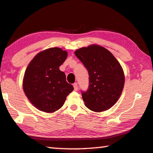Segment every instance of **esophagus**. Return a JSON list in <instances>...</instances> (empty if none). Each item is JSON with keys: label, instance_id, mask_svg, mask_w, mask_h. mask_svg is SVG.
I'll return each instance as SVG.
<instances>
[{"label": "esophagus", "instance_id": "34e87169", "mask_svg": "<svg viewBox=\"0 0 153 153\" xmlns=\"http://www.w3.org/2000/svg\"><path fill=\"white\" fill-rule=\"evenodd\" d=\"M74 87L75 91H77V83H74Z\"/></svg>", "mask_w": 153, "mask_h": 153}]
</instances>
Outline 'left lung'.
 <instances>
[{"instance_id":"obj_1","label":"left lung","mask_w":153,"mask_h":153,"mask_svg":"<svg viewBox=\"0 0 153 153\" xmlns=\"http://www.w3.org/2000/svg\"><path fill=\"white\" fill-rule=\"evenodd\" d=\"M75 54L89 74L88 88L81 91L85 105L97 112L110 109L124 87V73L120 63L110 52L97 45L79 48Z\"/></svg>"}]
</instances>
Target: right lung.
Here are the masks:
<instances>
[{
	"label": "right lung",
	"mask_w": 153,
	"mask_h": 153,
	"mask_svg": "<svg viewBox=\"0 0 153 153\" xmlns=\"http://www.w3.org/2000/svg\"><path fill=\"white\" fill-rule=\"evenodd\" d=\"M67 56L66 51L52 48L36 55L26 68L24 91L31 103L41 111L52 113L59 110L74 90L66 81L65 73L59 69Z\"/></svg>",
	"instance_id": "add662e5"
}]
</instances>
